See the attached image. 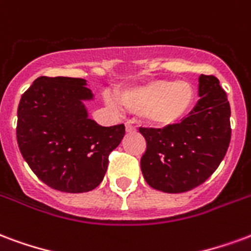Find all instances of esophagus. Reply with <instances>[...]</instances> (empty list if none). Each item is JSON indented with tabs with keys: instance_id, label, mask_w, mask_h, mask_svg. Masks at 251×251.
Returning <instances> with one entry per match:
<instances>
[{
	"instance_id": "34e87169",
	"label": "esophagus",
	"mask_w": 251,
	"mask_h": 251,
	"mask_svg": "<svg viewBox=\"0 0 251 251\" xmlns=\"http://www.w3.org/2000/svg\"><path fill=\"white\" fill-rule=\"evenodd\" d=\"M126 131H127V132H135V131H136V127L132 126L131 123H126Z\"/></svg>"
}]
</instances>
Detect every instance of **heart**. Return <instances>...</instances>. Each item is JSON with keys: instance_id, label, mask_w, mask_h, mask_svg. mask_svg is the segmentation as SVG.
I'll list each match as a JSON object with an SVG mask.
<instances>
[{"instance_id": "heart-1", "label": "heart", "mask_w": 251, "mask_h": 251, "mask_svg": "<svg viewBox=\"0 0 251 251\" xmlns=\"http://www.w3.org/2000/svg\"><path fill=\"white\" fill-rule=\"evenodd\" d=\"M197 91L186 80H150L122 89L118 101L127 111L143 115L156 128L174 127L182 123L193 111ZM115 107V103L109 100Z\"/></svg>"}]
</instances>
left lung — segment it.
<instances>
[{"mask_svg": "<svg viewBox=\"0 0 251 251\" xmlns=\"http://www.w3.org/2000/svg\"><path fill=\"white\" fill-rule=\"evenodd\" d=\"M199 100L174 127L140 128L147 142L140 167L150 186L163 193L190 191L218 168L231 138L230 104L215 76H199Z\"/></svg>", "mask_w": 251, "mask_h": 251, "instance_id": "left-lung-1", "label": "left lung"}]
</instances>
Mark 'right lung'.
Segmentation results:
<instances>
[{"instance_id":"right-lung-1","label":"right lung","mask_w":251,"mask_h":251,"mask_svg":"<svg viewBox=\"0 0 251 251\" xmlns=\"http://www.w3.org/2000/svg\"><path fill=\"white\" fill-rule=\"evenodd\" d=\"M87 80L36 78L20 100L17 143L25 162L49 187L87 193L101 183L108 155L124 138V124L103 127L89 119Z\"/></svg>"}]
</instances>
